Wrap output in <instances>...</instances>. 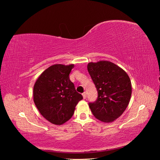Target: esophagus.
Returning a JSON list of instances; mask_svg holds the SVG:
<instances>
[{
    "label": "esophagus",
    "instance_id": "esophagus-1",
    "mask_svg": "<svg viewBox=\"0 0 160 160\" xmlns=\"http://www.w3.org/2000/svg\"><path fill=\"white\" fill-rule=\"evenodd\" d=\"M83 95V99H86L87 98V93H86V92H84V93L82 94Z\"/></svg>",
    "mask_w": 160,
    "mask_h": 160
}]
</instances>
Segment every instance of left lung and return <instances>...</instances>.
<instances>
[{
	"label": "left lung",
	"instance_id": "left-lung-1",
	"mask_svg": "<svg viewBox=\"0 0 160 160\" xmlns=\"http://www.w3.org/2000/svg\"><path fill=\"white\" fill-rule=\"evenodd\" d=\"M88 70L98 90L97 100L89 106L95 117L105 123L122 115L129 103L132 83L128 75L110 61L89 62Z\"/></svg>",
	"mask_w": 160,
	"mask_h": 160
}]
</instances>
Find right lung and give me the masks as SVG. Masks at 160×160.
<instances>
[{
  "label": "right lung",
  "instance_id": "add662e5",
  "mask_svg": "<svg viewBox=\"0 0 160 160\" xmlns=\"http://www.w3.org/2000/svg\"><path fill=\"white\" fill-rule=\"evenodd\" d=\"M74 65L56 64L43 71L33 88L37 108L47 121L61 125L71 118L77 104L83 99L77 93L69 74Z\"/></svg>",
  "mask_w": 160,
  "mask_h": 160
}]
</instances>
